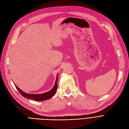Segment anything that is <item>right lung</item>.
<instances>
[{
	"label": "right lung",
	"instance_id": "right-lung-1",
	"mask_svg": "<svg viewBox=\"0 0 129 129\" xmlns=\"http://www.w3.org/2000/svg\"><path fill=\"white\" fill-rule=\"evenodd\" d=\"M58 80V74H57L56 83H55V85L53 87V88L49 91L47 92H45L43 94H30L26 93L20 90L18 87H17V86L15 85V86L17 89V90L19 91L20 93L25 98L30 99V100H33L36 101H43L50 99L52 96H53L54 95L55 93H56L57 90V87H58V84L57 83Z\"/></svg>",
	"mask_w": 129,
	"mask_h": 129
}]
</instances>
